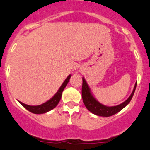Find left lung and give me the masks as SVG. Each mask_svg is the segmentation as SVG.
Wrapping results in <instances>:
<instances>
[{
  "mask_svg": "<svg viewBox=\"0 0 150 150\" xmlns=\"http://www.w3.org/2000/svg\"><path fill=\"white\" fill-rule=\"evenodd\" d=\"M136 86H137V82H136L135 86H134L133 90L128 99L124 102L121 103L119 105L113 106H108L106 105L101 104L99 101H98L95 97L93 96L91 89L89 88L88 84L86 82L85 79L82 77V97L83 100L84 104L86 108L90 111L91 113L99 116L108 117L111 116L113 115L116 114L120 111H121L123 108L128 105L130 101H131L132 96L135 92Z\"/></svg>",
  "mask_w": 150,
  "mask_h": 150,
  "instance_id": "1",
  "label": "left lung"
}]
</instances>
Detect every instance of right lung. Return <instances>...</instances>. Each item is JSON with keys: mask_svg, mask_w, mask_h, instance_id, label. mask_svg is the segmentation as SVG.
I'll use <instances>...</instances> for the list:
<instances>
[{"mask_svg": "<svg viewBox=\"0 0 150 150\" xmlns=\"http://www.w3.org/2000/svg\"><path fill=\"white\" fill-rule=\"evenodd\" d=\"M70 77H71V75H69L66 77L64 82H63L60 88L58 89V92L53 95V97H51L49 100H48L46 102L44 103V104L41 105H38V106H30V105H27L24 104V103L19 101L22 106L25 107L26 109L28 110L30 112L35 113V114H42V113H45L49 112V111L52 110L57 106L58 103H59L60 100H61L62 93L63 91L64 90L65 87L68 85V82H69Z\"/></svg>", "mask_w": 150, "mask_h": 150, "instance_id": "obj_1", "label": "right lung"}]
</instances>
